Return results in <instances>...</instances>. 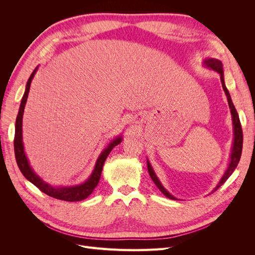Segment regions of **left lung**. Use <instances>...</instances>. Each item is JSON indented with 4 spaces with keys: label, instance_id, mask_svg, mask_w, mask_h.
Masks as SVG:
<instances>
[{
    "label": "left lung",
    "instance_id": "1",
    "mask_svg": "<svg viewBox=\"0 0 255 255\" xmlns=\"http://www.w3.org/2000/svg\"><path fill=\"white\" fill-rule=\"evenodd\" d=\"M204 63H205L206 66L212 68L213 70L217 71V72L220 74V80H221V84H222V88H223V90H225L226 95H227V98H228V102H229V106H230V109H231V114H232L233 125H234V135H235V137H234V143H233V149H232V155H231V163H230V165H229V168H228V170L226 171L225 175L222 176V179L220 180L219 184L217 185V187L215 188V190H217V189L221 186V185H223V183H225V182L229 179L230 175L234 172L235 168L237 167V165H238V163H239V159H241L242 151H243V140H244V136H243V129H242L241 121H239L238 114H237L235 106H234V104H233V102H232V99H231V96H230V94H229V91H228V89H227V87H226L225 79H223L222 63H221L220 60L215 59V58H208V59H206V60L204 61ZM148 171H149V174H150V176H151L152 181H153L154 184H155L156 186L158 187V189H159L161 192H163V194H164L167 198L174 200L175 198H174L173 196H171L170 194H169V192H168L163 186H161V184H160V182L158 181V179H157V176L155 175V173H154L153 169H152V167H151L149 161H148Z\"/></svg>",
    "mask_w": 255,
    "mask_h": 255
}]
</instances>
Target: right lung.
Here are the masks:
<instances>
[{"instance_id":"1","label":"right lung","mask_w":255,"mask_h":255,"mask_svg":"<svg viewBox=\"0 0 255 255\" xmlns=\"http://www.w3.org/2000/svg\"><path fill=\"white\" fill-rule=\"evenodd\" d=\"M37 70V68L33 71V73L30 74L29 79L26 84V89L24 95H23L21 105H20V110L17 116L16 119V128H14V139H13V148H14V156H16V160L18 167L20 169V171L22 174L24 175L26 179L33 183L37 188H39L42 192H44L45 195H48L52 198H55L58 200H63V201H69V202H75V201H82V200L86 199L89 195L92 194V191L97 187V185L100 181V177H101V172L103 169L104 161L106 160L109 154L113 150L114 146L119 144L121 142V138L118 137L116 138L114 141L110 143V145L101 153V155L98 158L97 164L95 167V170L92 172L91 176L88 179L86 183H84L83 185H80V186H75V187H63V188H54L47 183H44L40 177H38L32 170V168L29 167L28 160L25 156L24 149H23V142H22V117H23V112H24V107L25 103L27 100V96L29 92L30 88V83H32V80L34 78V74Z\"/></svg>"}]
</instances>
